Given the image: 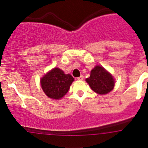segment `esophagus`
Returning a JSON list of instances; mask_svg holds the SVG:
<instances>
[{
  "mask_svg": "<svg viewBox=\"0 0 148 148\" xmlns=\"http://www.w3.org/2000/svg\"><path fill=\"white\" fill-rule=\"evenodd\" d=\"M77 79L80 80V81H82V80L84 79V76L83 75H81V76H80V77H77Z\"/></svg>",
  "mask_w": 148,
  "mask_h": 148,
  "instance_id": "esophagus-1",
  "label": "esophagus"
}]
</instances>
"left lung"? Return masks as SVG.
I'll return each instance as SVG.
<instances>
[{
  "instance_id": "8db88e82",
  "label": "left lung",
  "mask_w": 148,
  "mask_h": 148,
  "mask_svg": "<svg viewBox=\"0 0 148 148\" xmlns=\"http://www.w3.org/2000/svg\"><path fill=\"white\" fill-rule=\"evenodd\" d=\"M86 81L91 89L99 95L109 93L114 86L112 76L100 66H96L91 71L90 77Z\"/></svg>"
}]
</instances>
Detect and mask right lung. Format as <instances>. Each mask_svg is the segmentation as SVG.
<instances>
[{
	"label": "right lung",
	"mask_w": 148,
	"mask_h": 148,
	"mask_svg": "<svg viewBox=\"0 0 148 148\" xmlns=\"http://www.w3.org/2000/svg\"><path fill=\"white\" fill-rule=\"evenodd\" d=\"M73 81L71 74H65L60 69L54 68L41 79V85L49 97L59 99L67 93Z\"/></svg>",
	"instance_id": "obj_1"
}]
</instances>
